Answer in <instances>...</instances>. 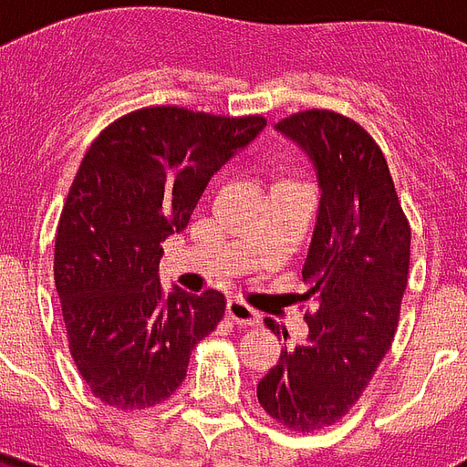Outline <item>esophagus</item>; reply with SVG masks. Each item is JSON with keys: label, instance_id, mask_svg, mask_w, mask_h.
<instances>
[{"label": "esophagus", "instance_id": "1", "mask_svg": "<svg viewBox=\"0 0 467 467\" xmlns=\"http://www.w3.org/2000/svg\"><path fill=\"white\" fill-rule=\"evenodd\" d=\"M227 317L240 327H254L260 321V314L254 312L250 304H244L243 299H230L227 302Z\"/></svg>", "mask_w": 467, "mask_h": 467}]
</instances>
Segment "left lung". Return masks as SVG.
<instances>
[{"mask_svg": "<svg viewBox=\"0 0 467 467\" xmlns=\"http://www.w3.org/2000/svg\"><path fill=\"white\" fill-rule=\"evenodd\" d=\"M275 128L309 155L319 181L302 267L304 296H314L317 309L304 314L306 341L282 348L257 399L277 423L309 433L347 416L391 347L409 282L410 224L381 148L357 120L309 109ZM267 327L279 334L272 319Z\"/></svg>", "mask_w": 467, "mask_h": 467, "instance_id": "obj_1", "label": "left lung"}]
</instances>
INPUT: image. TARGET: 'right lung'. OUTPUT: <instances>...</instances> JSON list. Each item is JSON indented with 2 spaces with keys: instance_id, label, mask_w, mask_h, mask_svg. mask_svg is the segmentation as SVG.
<instances>
[{
  "instance_id": "right-lung-1",
  "label": "right lung",
  "mask_w": 467,
  "mask_h": 467,
  "mask_svg": "<svg viewBox=\"0 0 467 467\" xmlns=\"http://www.w3.org/2000/svg\"><path fill=\"white\" fill-rule=\"evenodd\" d=\"M265 126L262 116L150 106L86 150L58 217L54 282L76 368L103 403L140 410L168 399L224 317L215 289L165 295L161 243L188 227L210 178Z\"/></svg>"
}]
</instances>
